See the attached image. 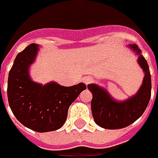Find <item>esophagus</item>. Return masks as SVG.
I'll return each mask as SVG.
<instances>
[{"label": "esophagus", "instance_id": "esophagus-1", "mask_svg": "<svg viewBox=\"0 0 158 158\" xmlns=\"http://www.w3.org/2000/svg\"><path fill=\"white\" fill-rule=\"evenodd\" d=\"M83 81H84L85 84H90L91 82H93L94 81V79H93V77H85L84 79H83Z\"/></svg>", "mask_w": 158, "mask_h": 158}]
</instances>
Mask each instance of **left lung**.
I'll use <instances>...</instances> for the list:
<instances>
[{
  "label": "left lung",
  "instance_id": "left-lung-1",
  "mask_svg": "<svg viewBox=\"0 0 158 158\" xmlns=\"http://www.w3.org/2000/svg\"><path fill=\"white\" fill-rule=\"evenodd\" d=\"M133 51L139 54L138 63L145 77L138 93L126 101L118 102L111 98L108 92L98 85H88L93 94L91 109L94 122L106 129H118L130 125L141 117L148 106L152 94V80L147 61L140 54L141 51L136 44L129 45Z\"/></svg>",
  "mask_w": 158,
  "mask_h": 158
}]
</instances>
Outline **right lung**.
Returning a JSON list of instances; mask_svg holds the SVG:
<instances>
[{
  "instance_id": "add662e5",
  "label": "right lung",
  "mask_w": 158,
  "mask_h": 158,
  "mask_svg": "<svg viewBox=\"0 0 158 158\" xmlns=\"http://www.w3.org/2000/svg\"><path fill=\"white\" fill-rule=\"evenodd\" d=\"M37 50L33 43L17 55L8 75L7 98L13 115L23 126L45 133L63 126L69 107L87 86L81 82L71 87L55 82L42 86L31 81L28 70Z\"/></svg>"
}]
</instances>
